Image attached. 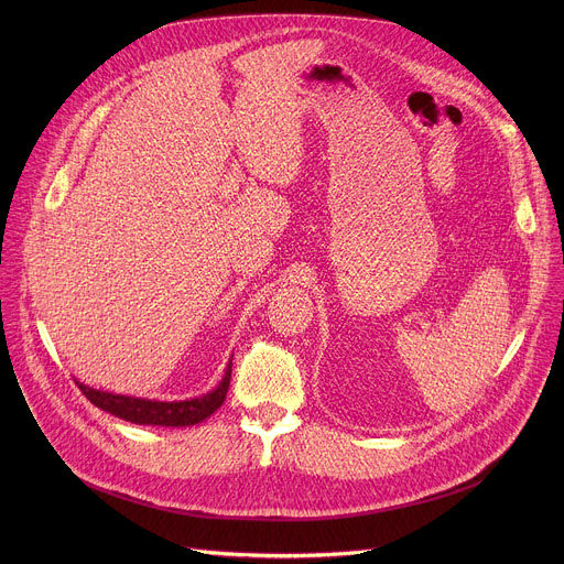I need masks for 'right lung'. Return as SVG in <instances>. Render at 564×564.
<instances>
[{"label": "right lung", "instance_id": "add662e5", "mask_svg": "<svg viewBox=\"0 0 564 564\" xmlns=\"http://www.w3.org/2000/svg\"><path fill=\"white\" fill-rule=\"evenodd\" d=\"M229 379H231V366H227L223 381L212 392L189 401H151V399H135V397L94 390L83 383L77 386L94 406L120 420H127L133 424H151V426H194L223 406L229 390Z\"/></svg>", "mask_w": 564, "mask_h": 564}]
</instances>
